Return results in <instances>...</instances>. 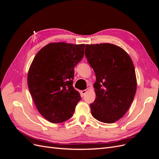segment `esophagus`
<instances>
[{"mask_svg": "<svg viewBox=\"0 0 159 159\" xmlns=\"http://www.w3.org/2000/svg\"><path fill=\"white\" fill-rule=\"evenodd\" d=\"M88 89H84V90H81V91H80V93H81V95H84L86 93L88 92Z\"/></svg>", "mask_w": 159, "mask_h": 159, "instance_id": "1", "label": "esophagus"}]
</instances>
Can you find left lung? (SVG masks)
I'll return each instance as SVG.
<instances>
[{
	"label": "left lung",
	"mask_w": 159,
	"mask_h": 159,
	"mask_svg": "<svg viewBox=\"0 0 159 159\" xmlns=\"http://www.w3.org/2000/svg\"><path fill=\"white\" fill-rule=\"evenodd\" d=\"M85 54L94 70L96 98L90 105L93 117L105 123L117 121L127 113L137 90L131 57L121 47L109 43L86 44Z\"/></svg>",
	"instance_id": "obj_1"
}]
</instances>
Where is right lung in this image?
<instances>
[{
	"mask_svg": "<svg viewBox=\"0 0 159 159\" xmlns=\"http://www.w3.org/2000/svg\"><path fill=\"white\" fill-rule=\"evenodd\" d=\"M85 44L52 42L35 56L28 72V86L39 113L53 123L71 117L81 100L73 87L74 68L84 56Z\"/></svg>",
	"mask_w": 159,
	"mask_h": 159,
	"instance_id": "obj_1",
	"label": "right lung"
}]
</instances>
